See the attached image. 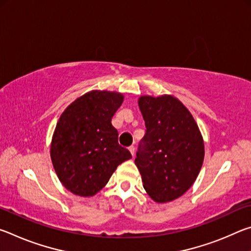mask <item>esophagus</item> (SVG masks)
<instances>
[{
    "label": "esophagus",
    "mask_w": 251,
    "mask_h": 251,
    "mask_svg": "<svg viewBox=\"0 0 251 251\" xmlns=\"http://www.w3.org/2000/svg\"><path fill=\"white\" fill-rule=\"evenodd\" d=\"M128 151H130L131 156L134 157V155H135V147H134V146H130V147H128Z\"/></svg>",
    "instance_id": "1"
}]
</instances>
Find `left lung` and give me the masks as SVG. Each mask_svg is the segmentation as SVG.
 <instances>
[{"label": "left lung", "instance_id": "8db88e82", "mask_svg": "<svg viewBox=\"0 0 251 251\" xmlns=\"http://www.w3.org/2000/svg\"><path fill=\"white\" fill-rule=\"evenodd\" d=\"M138 106L146 134L135 164L152 201L180 197L196 180L205 157L203 139L186 106L172 95L141 96Z\"/></svg>", "mask_w": 251, "mask_h": 251}]
</instances>
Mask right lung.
I'll list each match as a JSON object with an SVG mask.
<instances>
[{
	"instance_id": "add662e5",
	"label": "right lung",
	"mask_w": 251,
	"mask_h": 251,
	"mask_svg": "<svg viewBox=\"0 0 251 251\" xmlns=\"http://www.w3.org/2000/svg\"><path fill=\"white\" fill-rule=\"evenodd\" d=\"M122 93L91 91L62 113L50 143V159L59 181L80 197H92L107 184L123 161L131 158L118 144L112 118Z\"/></svg>"
}]
</instances>
